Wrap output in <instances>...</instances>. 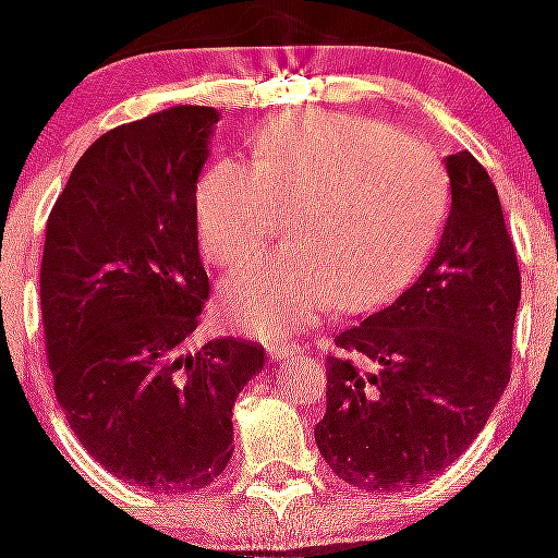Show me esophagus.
I'll return each mask as SVG.
<instances>
[{
  "label": "esophagus",
  "instance_id": "34e87169",
  "mask_svg": "<svg viewBox=\"0 0 558 558\" xmlns=\"http://www.w3.org/2000/svg\"><path fill=\"white\" fill-rule=\"evenodd\" d=\"M267 351H269V356H272V360H283V362H289L291 356L300 354V345L286 343V340H275V343H269V345H267Z\"/></svg>",
  "mask_w": 558,
  "mask_h": 558
}]
</instances>
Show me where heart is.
<instances>
[{
    "label": "heart",
    "instance_id": "heart-1",
    "mask_svg": "<svg viewBox=\"0 0 558 558\" xmlns=\"http://www.w3.org/2000/svg\"><path fill=\"white\" fill-rule=\"evenodd\" d=\"M450 202L445 163L420 135L371 117L302 111L269 124L253 166L220 160L196 187L204 256L223 269L262 253L275 213L294 209L291 253L242 269L226 311L245 332L289 338L345 296L371 307L423 267Z\"/></svg>",
    "mask_w": 558,
    "mask_h": 558
}]
</instances>
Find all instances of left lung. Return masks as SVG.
<instances>
[{
  "label": "left lung",
  "mask_w": 558,
  "mask_h": 558,
  "mask_svg": "<svg viewBox=\"0 0 558 558\" xmlns=\"http://www.w3.org/2000/svg\"><path fill=\"white\" fill-rule=\"evenodd\" d=\"M452 207L423 275L335 335L316 445L340 480L373 494L428 483L466 452L510 381L521 302L499 193L472 153L447 158Z\"/></svg>",
  "instance_id": "obj_1"
}]
</instances>
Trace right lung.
Instances as JSON below:
<instances>
[{"label": "right lung", "instance_id": "1", "mask_svg": "<svg viewBox=\"0 0 558 558\" xmlns=\"http://www.w3.org/2000/svg\"><path fill=\"white\" fill-rule=\"evenodd\" d=\"M218 117L174 106L102 133L46 223L53 392L86 452L155 494H191L223 474L234 400L264 367L262 345L240 338L185 343L209 300L193 202Z\"/></svg>", "mask_w": 558, "mask_h": 558}]
</instances>
